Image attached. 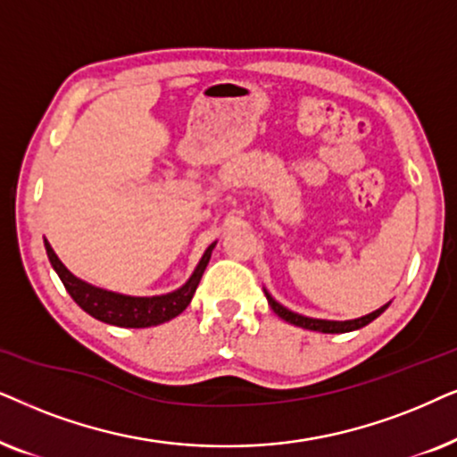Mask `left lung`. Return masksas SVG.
I'll return each instance as SVG.
<instances>
[{"label": "left lung", "mask_w": 457, "mask_h": 457, "mask_svg": "<svg viewBox=\"0 0 457 457\" xmlns=\"http://www.w3.org/2000/svg\"><path fill=\"white\" fill-rule=\"evenodd\" d=\"M265 296H267V303H270V307L273 309V313H276L278 318H282L284 321H288V324H292V326H299V328H305V330H313V332H321V334H343V332L360 330V328L368 326L370 321H374L376 318H378L380 313H385L386 307L391 305V303H386V305H382L380 309H376V312L368 313V315H361V318L337 321V320L307 318V315L290 312V309H286L284 305H279V303L273 299V296L267 290H265Z\"/></svg>", "instance_id": "left-lung-1"}]
</instances>
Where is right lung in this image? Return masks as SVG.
Wrapping results in <instances>:
<instances>
[{"instance_id":"right-lung-1","label":"right lung","mask_w":457,"mask_h":457,"mask_svg":"<svg viewBox=\"0 0 457 457\" xmlns=\"http://www.w3.org/2000/svg\"><path fill=\"white\" fill-rule=\"evenodd\" d=\"M44 245L54 271H56L58 278L62 279L64 288L72 296V301H75L85 313L104 321V324L119 328H150L178 318V315L190 305L194 292L198 288L200 278H203L206 265H209L211 253L212 248L217 246V242H212V245L206 248L204 254L198 261V265L194 267L192 276L186 279V284H181L178 290L167 292V295L154 296L123 295V292L106 290L100 288V286L85 282V279L77 278L75 273L66 270V265L58 259V254L54 253L50 242L44 240Z\"/></svg>"}]
</instances>
